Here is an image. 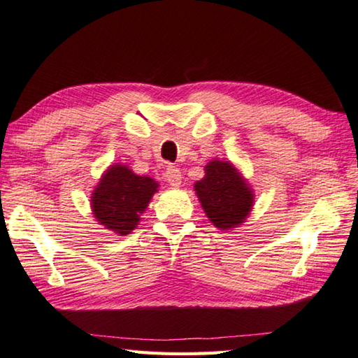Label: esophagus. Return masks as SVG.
Here are the masks:
<instances>
[{
  "mask_svg": "<svg viewBox=\"0 0 358 358\" xmlns=\"http://www.w3.org/2000/svg\"><path fill=\"white\" fill-rule=\"evenodd\" d=\"M164 177L167 180V183H169L171 186L178 187L181 185V178H183V175H181V171L178 169V167L171 166V167H167Z\"/></svg>",
  "mask_w": 358,
  "mask_h": 358,
  "instance_id": "obj_1",
  "label": "esophagus"
}]
</instances>
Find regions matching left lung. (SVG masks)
I'll use <instances>...</instances> for the list:
<instances>
[{"instance_id":"left-lung-1","label":"left lung","mask_w":358,"mask_h":358,"mask_svg":"<svg viewBox=\"0 0 358 358\" xmlns=\"http://www.w3.org/2000/svg\"><path fill=\"white\" fill-rule=\"evenodd\" d=\"M200 205L215 228L229 231L247 220L255 206V191L227 159H211L205 177L194 185Z\"/></svg>"}]
</instances>
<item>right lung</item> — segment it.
I'll return each instance as SVG.
<instances>
[{
	"label": "right lung",
	"instance_id": "1",
	"mask_svg": "<svg viewBox=\"0 0 358 358\" xmlns=\"http://www.w3.org/2000/svg\"><path fill=\"white\" fill-rule=\"evenodd\" d=\"M158 187L152 177L135 173L127 164H111L91 192V211L99 225L127 236L138 227Z\"/></svg>",
	"mask_w": 358,
	"mask_h": 358
}]
</instances>
